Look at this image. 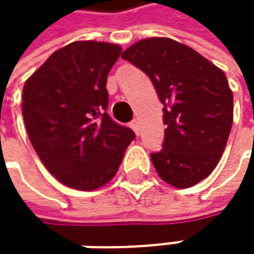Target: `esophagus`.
<instances>
[{
	"instance_id": "obj_1",
	"label": "esophagus",
	"mask_w": 254,
	"mask_h": 254,
	"mask_svg": "<svg viewBox=\"0 0 254 254\" xmlns=\"http://www.w3.org/2000/svg\"><path fill=\"white\" fill-rule=\"evenodd\" d=\"M130 127L133 129V132H135L136 135H139V122H138L136 119L130 122Z\"/></svg>"
}]
</instances>
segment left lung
Masks as SVG:
<instances>
[{
	"instance_id": "8db88e82",
	"label": "left lung",
	"mask_w": 254,
	"mask_h": 254,
	"mask_svg": "<svg viewBox=\"0 0 254 254\" xmlns=\"http://www.w3.org/2000/svg\"><path fill=\"white\" fill-rule=\"evenodd\" d=\"M122 59L151 79L163 104V148L151 154L159 177L177 188H190L209 177L225 150L234 119L225 73L171 38L141 39Z\"/></svg>"
}]
</instances>
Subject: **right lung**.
Returning a JSON list of instances; mask_svg holds the SVG:
<instances>
[{
    "mask_svg": "<svg viewBox=\"0 0 254 254\" xmlns=\"http://www.w3.org/2000/svg\"><path fill=\"white\" fill-rule=\"evenodd\" d=\"M121 53L118 44L75 41L54 51L25 82L29 139L48 172L70 188L106 185L135 138L106 113L107 75Z\"/></svg>",
    "mask_w": 254,
    "mask_h": 254,
    "instance_id": "right-lung-1",
    "label": "right lung"
}]
</instances>
